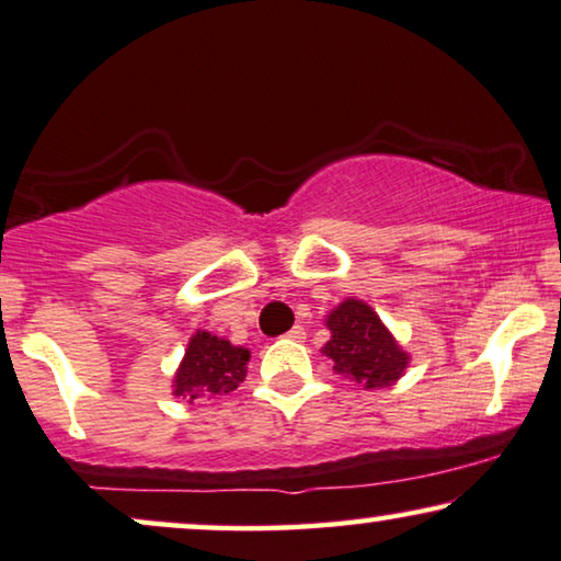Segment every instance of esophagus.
<instances>
[{"instance_id":"esophagus-1","label":"esophagus","mask_w":561,"mask_h":561,"mask_svg":"<svg viewBox=\"0 0 561 561\" xmlns=\"http://www.w3.org/2000/svg\"><path fill=\"white\" fill-rule=\"evenodd\" d=\"M287 339H293V341H302V339H305V328H302V325H295L293 331L287 333Z\"/></svg>"}]
</instances>
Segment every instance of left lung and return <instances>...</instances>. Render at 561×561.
<instances>
[{
    "label": "left lung",
    "mask_w": 561,
    "mask_h": 561,
    "mask_svg": "<svg viewBox=\"0 0 561 561\" xmlns=\"http://www.w3.org/2000/svg\"><path fill=\"white\" fill-rule=\"evenodd\" d=\"M325 325L331 341L323 346V354L333 358V371L364 385V390L390 387L402 377L410 356L367 302L348 297L331 310Z\"/></svg>",
    "instance_id": "8db88e82"
}]
</instances>
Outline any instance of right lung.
Masks as SVG:
<instances>
[{
    "instance_id": "right-lung-1",
    "label": "right lung",
    "mask_w": 561,
    "mask_h": 561,
    "mask_svg": "<svg viewBox=\"0 0 561 561\" xmlns=\"http://www.w3.org/2000/svg\"><path fill=\"white\" fill-rule=\"evenodd\" d=\"M251 351L233 346L218 335L197 331L190 339L182 364L174 375V394L184 400L228 394L245 379Z\"/></svg>"
}]
</instances>
